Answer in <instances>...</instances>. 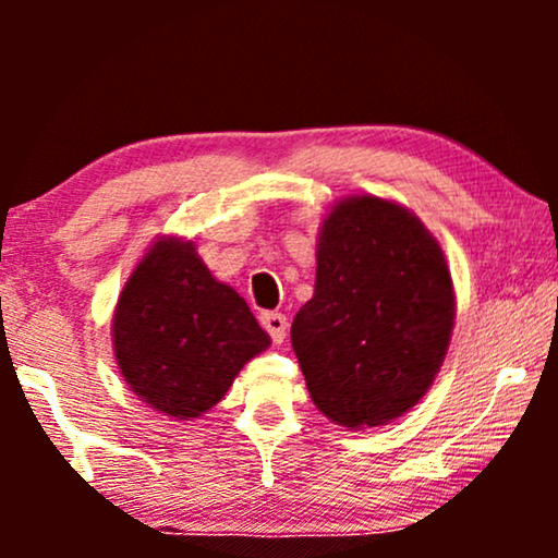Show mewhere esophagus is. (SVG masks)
<instances>
[{"label": "esophagus", "instance_id": "esophagus-1", "mask_svg": "<svg viewBox=\"0 0 558 558\" xmlns=\"http://www.w3.org/2000/svg\"><path fill=\"white\" fill-rule=\"evenodd\" d=\"M262 325H264V330L271 335V340L277 342V345H279V342H284L287 327H289L287 315H281V312H264Z\"/></svg>", "mask_w": 558, "mask_h": 558}]
</instances>
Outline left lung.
I'll list each match as a JSON object with an SVG mask.
<instances>
[{"label": "left lung", "mask_w": 558, "mask_h": 558, "mask_svg": "<svg viewBox=\"0 0 558 558\" xmlns=\"http://www.w3.org/2000/svg\"><path fill=\"white\" fill-rule=\"evenodd\" d=\"M454 327L447 258L422 220L376 195L323 220L315 294L292 348L315 407L348 429L407 414L429 391Z\"/></svg>", "instance_id": "1"}]
</instances>
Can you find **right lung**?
<instances>
[{
  "instance_id": "obj_1",
  "label": "right lung",
  "mask_w": 558,
  "mask_h": 558,
  "mask_svg": "<svg viewBox=\"0 0 558 558\" xmlns=\"http://www.w3.org/2000/svg\"><path fill=\"white\" fill-rule=\"evenodd\" d=\"M111 340L129 388L187 422L216 407L271 345L243 296L213 277L193 241L174 235L151 243L121 289Z\"/></svg>"
}]
</instances>
